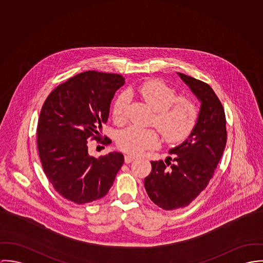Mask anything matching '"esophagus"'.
<instances>
[{
    "mask_svg": "<svg viewBox=\"0 0 263 263\" xmlns=\"http://www.w3.org/2000/svg\"><path fill=\"white\" fill-rule=\"evenodd\" d=\"M134 159H135V156H132V155H129V154L125 155V162H126V163H130V162H132Z\"/></svg>",
    "mask_w": 263,
    "mask_h": 263,
    "instance_id": "1",
    "label": "esophagus"
}]
</instances>
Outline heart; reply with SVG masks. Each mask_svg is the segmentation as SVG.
<instances>
[{
    "instance_id": "obj_1",
    "label": "heart",
    "mask_w": 263,
    "mask_h": 263,
    "mask_svg": "<svg viewBox=\"0 0 263 263\" xmlns=\"http://www.w3.org/2000/svg\"><path fill=\"white\" fill-rule=\"evenodd\" d=\"M136 93L154 111L151 123L157 128L166 142L177 143L193 132L199 108L190 96H176L173 87L160 80H149L135 88ZM129 97L126 92L118 96L113 105V118L116 123L126 120ZM159 144L154 129L132 125L120 132L117 145L126 153L137 155Z\"/></svg>"
}]
</instances>
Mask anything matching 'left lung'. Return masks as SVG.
<instances>
[{"label":"left lung","instance_id":"left-lung-1","mask_svg":"<svg viewBox=\"0 0 263 263\" xmlns=\"http://www.w3.org/2000/svg\"><path fill=\"white\" fill-rule=\"evenodd\" d=\"M177 74L202 104L189 138L171 150L175 158L151 161V173L144 179L149 199L166 211L189 205L204 191L227 142L224 108L213 88L190 76Z\"/></svg>","mask_w":263,"mask_h":263}]
</instances>
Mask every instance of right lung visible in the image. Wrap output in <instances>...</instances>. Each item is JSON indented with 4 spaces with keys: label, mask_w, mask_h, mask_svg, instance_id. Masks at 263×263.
I'll list each match as a JSON object with an SVG mask.
<instances>
[{
    "label": "right lung",
    "mask_w": 263,
    "mask_h": 263,
    "mask_svg": "<svg viewBox=\"0 0 263 263\" xmlns=\"http://www.w3.org/2000/svg\"><path fill=\"white\" fill-rule=\"evenodd\" d=\"M124 81L121 74L88 70L58 86L42 106L36 136L41 164L55 191L74 204L106 196L124 163L120 152L99 158L88 152L89 139L111 142L100 131Z\"/></svg>",
    "instance_id": "obj_1"
}]
</instances>
